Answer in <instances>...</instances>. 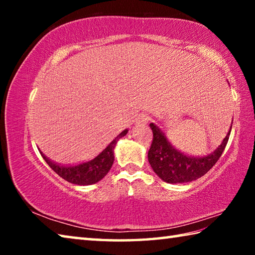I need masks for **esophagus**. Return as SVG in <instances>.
Here are the masks:
<instances>
[{
  "label": "esophagus",
  "mask_w": 255,
  "mask_h": 255,
  "mask_svg": "<svg viewBox=\"0 0 255 255\" xmlns=\"http://www.w3.org/2000/svg\"><path fill=\"white\" fill-rule=\"evenodd\" d=\"M148 120H149L148 116H146V115H139V116H138V118L136 119V124H138V125H144V124H146V123H148Z\"/></svg>",
  "instance_id": "esophagus-1"
}]
</instances>
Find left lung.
<instances>
[{
    "mask_svg": "<svg viewBox=\"0 0 255 255\" xmlns=\"http://www.w3.org/2000/svg\"><path fill=\"white\" fill-rule=\"evenodd\" d=\"M149 127L153 131V141L148 150V162L155 173L167 183L191 182L205 175L222 156L232 130L231 126L222 144L213 153L195 157L175 149L154 124H149Z\"/></svg>",
    "mask_w": 255,
    "mask_h": 255,
    "instance_id": "left-lung-1",
    "label": "left lung"
}]
</instances>
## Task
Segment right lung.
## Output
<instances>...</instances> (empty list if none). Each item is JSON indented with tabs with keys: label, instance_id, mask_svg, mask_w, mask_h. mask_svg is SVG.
Wrapping results in <instances>:
<instances>
[{
	"label": "right lung",
	"instance_id": "obj_1",
	"mask_svg": "<svg viewBox=\"0 0 255 255\" xmlns=\"http://www.w3.org/2000/svg\"><path fill=\"white\" fill-rule=\"evenodd\" d=\"M127 129H125L119 135L115 138L102 152L89 162H84L77 165H60V164L50 161L48 157H46L44 154L41 156L44 157L46 163L56 172L60 178L68 181L73 184L79 185H89L97 183L98 181L105 178L108 172L110 171L112 164L115 161L114 149L115 146L119 140V138L124 137L127 133Z\"/></svg>",
	"mask_w": 255,
	"mask_h": 255
}]
</instances>
